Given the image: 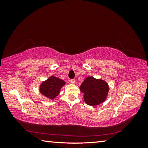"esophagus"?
I'll list each match as a JSON object with an SVG mask.
<instances>
[{"instance_id":"esophagus-1","label":"esophagus","mask_w":148,"mask_h":148,"mask_svg":"<svg viewBox=\"0 0 148 148\" xmlns=\"http://www.w3.org/2000/svg\"><path fill=\"white\" fill-rule=\"evenodd\" d=\"M70 82L72 83V84H75V79H71L70 80Z\"/></svg>"}]
</instances>
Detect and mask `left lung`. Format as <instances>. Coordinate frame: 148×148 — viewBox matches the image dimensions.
<instances>
[{"mask_svg": "<svg viewBox=\"0 0 148 148\" xmlns=\"http://www.w3.org/2000/svg\"><path fill=\"white\" fill-rule=\"evenodd\" d=\"M80 90L84 94L85 102L89 106H95L105 101L109 86L104 81L89 77L82 83Z\"/></svg>", "mask_w": 148, "mask_h": 148, "instance_id": "left-lung-1", "label": "left lung"}]
</instances>
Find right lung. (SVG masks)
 <instances>
[{"label":"right lung","instance_id":"add662e5","mask_svg":"<svg viewBox=\"0 0 148 148\" xmlns=\"http://www.w3.org/2000/svg\"><path fill=\"white\" fill-rule=\"evenodd\" d=\"M65 82L59 78L52 76L46 82H44L40 86V92L51 99H53L59 94L61 88Z\"/></svg>","mask_w":148,"mask_h":148}]
</instances>
